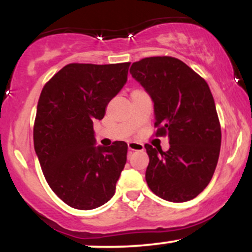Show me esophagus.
<instances>
[{"label":"esophagus","instance_id":"1","mask_svg":"<svg viewBox=\"0 0 252 252\" xmlns=\"http://www.w3.org/2000/svg\"><path fill=\"white\" fill-rule=\"evenodd\" d=\"M128 149L131 150V152H134V150H143L144 146L138 142H128Z\"/></svg>","mask_w":252,"mask_h":252}]
</instances>
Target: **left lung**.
Here are the masks:
<instances>
[{"label": "left lung", "instance_id": "8db88e82", "mask_svg": "<svg viewBox=\"0 0 252 252\" xmlns=\"http://www.w3.org/2000/svg\"><path fill=\"white\" fill-rule=\"evenodd\" d=\"M130 73L154 103L156 135L169 138L167 152L144 146L149 189L167 201L194 199L210 184L220 153V124L209 85L172 57L144 58Z\"/></svg>", "mask_w": 252, "mask_h": 252}]
</instances>
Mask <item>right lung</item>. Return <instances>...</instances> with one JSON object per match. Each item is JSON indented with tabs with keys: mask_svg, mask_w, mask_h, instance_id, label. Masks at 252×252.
<instances>
[{
	"mask_svg": "<svg viewBox=\"0 0 252 252\" xmlns=\"http://www.w3.org/2000/svg\"><path fill=\"white\" fill-rule=\"evenodd\" d=\"M129 66L68 63L40 94L34 149L52 190L73 209H97L115 194L128 144L96 146L94 121L126 85Z\"/></svg>",
	"mask_w": 252,
	"mask_h": 252,
	"instance_id": "obj_1",
	"label": "right lung"
}]
</instances>
